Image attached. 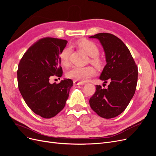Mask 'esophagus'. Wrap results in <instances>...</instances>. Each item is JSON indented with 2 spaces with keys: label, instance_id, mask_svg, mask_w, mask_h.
Masks as SVG:
<instances>
[{
  "label": "esophagus",
  "instance_id": "34e87169",
  "mask_svg": "<svg viewBox=\"0 0 156 156\" xmlns=\"http://www.w3.org/2000/svg\"><path fill=\"white\" fill-rule=\"evenodd\" d=\"M84 83L81 82V81H73V84L74 85H82V84H84Z\"/></svg>",
  "mask_w": 156,
  "mask_h": 156
}]
</instances>
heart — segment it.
Listing matches in <instances>:
<instances>
[{
	"instance_id": "obj_1",
	"label": "heart",
	"mask_w": 156,
	"mask_h": 156,
	"mask_svg": "<svg viewBox=\"0 0 156 156\" xmlns=\"http://www.w3.org/2000/svg\"><path fill=\"white\" fill-rule=\"evenodd\" d=\"M78 45L90 56H91L90 62L96 66H100L101 60L98 56L100 54V48L94 42L90 40H82L78 42ZM71 48L66 47L60 53V62L64 66L68 65ZM96 74V70L93 67L90 66H74L67 73L68 77L75 81L86 82Z\"/></svg>"
}]
</instances>
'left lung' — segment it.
<instances>
[{
    "mask_svg": "<svg viewBox=\"0 0 156 156\" xmlns=\"http://www.w3.org/2000/svg\"><path fill=\"white\" fill-rule=\"evenodd\" d=\"M90 37L98 39L104 49L107 64L100 79L109 84L107 88L96 85L89 103L98 115L112 119L124 111L134 96L138 68L128 48L116 36L103 32Z\"/></svg>",
    "mask_w": 156,
    "mask_h": 156,
    "instance_id": "8db88e82",
    "label": "left lung"
}]
</instances>
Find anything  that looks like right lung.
<instances>
[{"label":"right lung","mask_w":156,"mask_h":156,"mask_svg":"<svg viewBox=\"0 0 156 156\" xmlns=\"http://www.w3.org/2000/svg\"><path fill=\"white\" fill-rule=\"evenodd\" d=\"M67 43L44 37L28 49L19 63L17 82L21 96L30 109L44 119L54 117L63 109L73 86L70 79L58 84L49 83L53 75H62L60 53Z\"/></svg>","instance_id":"obj_1"}]
</instances>
